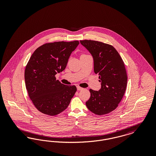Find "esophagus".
Listing matches in <instances>:
<instances>
[{"label": "esophagus", "mask_w": 156, "mask_h": 156, "mask_svg": "<svg viewBox=\"0 0 156 156\" xmlns=\"http://www.w3.org/2000/svg\"><path fill=\"white\" fill-rule=\"evenodd\" d=\"M76 88H77V90H81L82 89H83L82 88L80 87H78V86Z\"/></svg>", "instance_id": "1"}]
</instances>
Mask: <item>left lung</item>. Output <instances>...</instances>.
Here are the masks:
<instances>
[{
  "label": "left lung",
  "instance_id": "1",
  "mask_svg": "<svg viewBox=\"0 0 156 156\" xmlns=\"http://www.w3.org/2000/svg\"><path fill=\"white\" fill-rule=\"evenodd\" d=\"M80 43L91 54L94 72L101 82L98 91L89 89L87 107L98 115L109 113L118 106L126 90L127 76L123 61L111 45L88 40Z\"/></svg>",
  "mask_w": 156,
  "mask_h": 156
}]
</instances>
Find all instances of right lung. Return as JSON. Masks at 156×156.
<instances>
[{"mask_svg": "<svg viewBox=\"0 0 156 156\" xmlns=\"http://www.w3.org/2000/svg\"><path fill=\"white\" fill-rule=\"evenodd\" d=\"M78 41L43 44L34 51L26 67L24 79L29 96L38 111L55 116L67 109L76 88L56 80L64 71Z\"/></svg>", "mask_w": 156, "mask_h": 156, "instance_id": "1", "label": "right lung"}]
</instances>
